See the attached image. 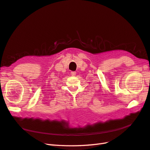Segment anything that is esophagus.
<instances>
[{"instance_id":"34e87169","label":"esophagus","mask_w":150,"mask_h":150,"mask_svg":"<svg viewBox=\"0 0 150 150\" xmlns=\"http://www.w3.org/2000/svg\"><path fill=\"white\" fill-rule=\"evenodd\" d=\"M76 74V72H74V71H71V75L72 76H75Z\"/></svg>"}]
</instances>
